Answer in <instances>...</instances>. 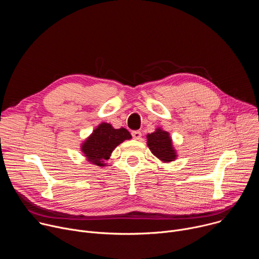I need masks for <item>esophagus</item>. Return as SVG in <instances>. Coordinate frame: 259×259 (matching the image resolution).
Masks as SVG:
<instances>
[{
  "instance_id": "1",
  "label": "esophagus",
  "mask_w": 259,
  "mask_h": 259,
  "mask_svg": "<svg viewBox=\"0 0 259 259\" xmlns=\"http://www.w3.org/2000/svg\"><path fill=\"white\" fill-rule=\"evenodd\" d=\"M132 137L134 138V139H140V137H141V132L139 131V130H135V131H132Z\"/></svg>"
}]
</instances>
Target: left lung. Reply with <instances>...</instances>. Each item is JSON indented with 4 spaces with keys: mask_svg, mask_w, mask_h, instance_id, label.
I'll return each instance as SVG.
<instances>
[{
    "mask_svg": "<svg viewBox=\"0 0 259 259\" xmlns=\"http://www.w3.org/2000/svg\"><path fill=\"white\" fill-rule=\"evenodd\" d=\"M147 137V146L151 152L163 162H171L175 160L176 153L172 147L171 138L169 133L158 128L154 133H151Z\"/></svg>",
    "mask_w": 259,
    "mask_h": 259,
    "instance_id": "left-lung-1",
    "label": "left lung"
}]
</instances>
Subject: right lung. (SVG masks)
<instances>
[{"mask_svg": "<svg viewBox=\"0 0 259 259\" xmlns=\"http://www.w3.org/2000/svg\"><path fill=\"white\" fill-rule=\"evenodd\" d=\"M131 134L125 129H115L110 124L101 123L82 145L87 160L97 166H104L110 154L121 142L130 139Z\"/></svg>", "mask_w": 259, "mask_h": 259, "instance_id": "right-lung-1", "label": "right lung"}]
</instances>
